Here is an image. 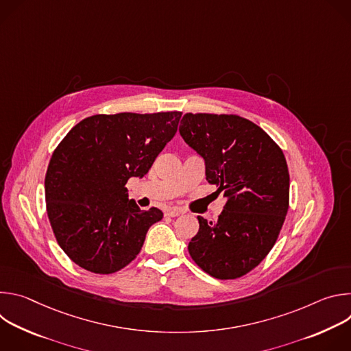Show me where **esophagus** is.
Masks as SVG:
<instances>
[{"mask_svg":"<svg viewBox=\"0 0 351 351\" xmlns=\"http://www.w3.org/2000/svg\"><path fill=\"white\" fill-rule=\"evenodd\" d=\"M180 214H183V210L179 207H169L165 210V215L168 217H179Z\"/></svg>","mask_w":351,"mask_h":351,"instance_id":"esophagus-1","label":"esophagus"}]
</instances>
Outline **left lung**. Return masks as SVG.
<instances>
[{"label": "left lung", "mask_w": 351, "mask_h": 351, "mask_svg": "<svg viewBox=\"0 0 351 351\" xmlns=\"http://www.w3.org/2000/svg\"><path fill=\"white\" fill-rule=\"evenodd\" d=\"M179 132L203 157L208 183L226 198L215 222L197 217L199 229L189 253L217 279L240 278L267 257L285 222L286 158L260 126L237 115L186 114Z\"/></svg>", "instance_id": "left-lung-1"}]
</instances>
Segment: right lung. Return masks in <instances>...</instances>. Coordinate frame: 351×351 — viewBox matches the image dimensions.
I'll return each mask as SVG.
<instances>
[{
  "label": "right lung",
  "instance_id": "add662e5",
  "mask_svg": "<svg viewBox=\"0 0 351 351\" xmlns=\"http://www.w3.org/2000/svg\"><path fill=\"white\" fill-rule=\"evenodd\" d=\"M182 112L93 115L58 144L45 175L49 223L65 254L94 274L132 263L162 211H143L126 183L143 178L175 136Z\"/></svg>",
  "mask_w": 351,
  "mask_h": 351
}]
</instances>
